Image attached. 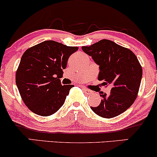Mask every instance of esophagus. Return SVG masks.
<instances>
[{"instance_id": "1", "label": "esophagus", "mask_w": 157, "mask_h": 157, "mask_svg": "<svg viewBox=\"0 0 157 157\" xmlns=\"http://www.w3.org/2000/svg\"><path fill=\"white\" fill-rule=\"evenodd\" d=\"M84 92L86 94H93V91H91V90L86 89V88H83Z\"/></svg>"}]
</instances>
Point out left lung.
Instances as JSON below:
<instances>
[{
  "label": "left lung",
  "mask_w": 157,
  "mask_h": 157,
  "mask_svg": "<svg viewBox=\"0 0 157 157\" xmlns=\"http://www.w3.org/2000/svg\"><path fill=\"white\" fill-rule=\"evenodd\" d=\"M82 49L100 66L98 80L102 81V86H113L109 95L100 91L101 102L97 107H91V110L103 118L121 114L138 95L142 68L137 57L128 48L105 39L82 46Z\"/></svg>",
  "instance_id": "obj_1"
}]
</instances>
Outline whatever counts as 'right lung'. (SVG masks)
<instances>
[{"label": "right lung", "instance_id": "add662e5", "mask_svg": "<svg viewBox=\"0 0 157 157\" xmlns=\"http://www.w3.org/2000/svg\"><path fill=\"white\" fill-rule=\"evenodd\" d=\"M78 50L54 40H46L23 53L15 81L23 101L36 114L48 117L62 107L73 85L60 80L68 57Z\"/></svg>", "mask_w": 157, "mask_h": 157}]
</instances>
